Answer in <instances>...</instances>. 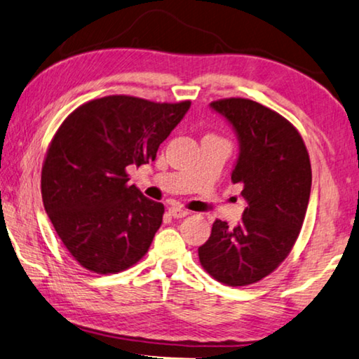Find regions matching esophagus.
Masks as SVG:
<instances>
[{
  "instance_id": "34e87169",
  "label": "esophagus",
  "mask_w": 359,
  "mask_h": 359,
  "mask_svg": "<svg viewBox=\"0 0 359 359\" xmlns=\"http://www.w3.org/2000/svg\"><path fill=\"white\" fill-rule=\"evenodd\" d=\"M168 211H170V215H172L173 218H176V219L184 218L186 215H189V211L184 210V208H181V207H170Z\"/></svg>"
}]
</instances>
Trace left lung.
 I'll use <instances>...</instances> for the list:
<instances>
[{
	"instance_id": "left-lung-1",
	"label": "left lung",
	"mask_w": 359,
	"mask_h": 359,
	"mask_svg": "<svg viewBox=\"0 0 359 359\" xmlns=\"http://www.w3.org/2000/svg\"><path fill=\"white\" fill-rule=\"evenodd\" d=\"M238 141L232 183L246 208L233 229L216 219L198 248L203 269L221 283L245 286L267 277L290 255L307 213L312 167L302 137L283 116L246 98L210 103Z\"/></svg>"
}]
</instances>
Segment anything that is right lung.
<instances>
[{
    "label": "right lung",
    "instance_id": "add662e5",
    "mask_svg": "<svg viewBox=\"0 0 359 359\" xmlns=\"http://www.w3.org/2000/svg\"><path fill=\"white\" fill-rule=\"evenodd\" d=\"M191 102L111 95L82 104L47 151L41 194L58 237L82 267L116 273L138 262L162 224L163 205L127 184V167L156 158Z\"/></svg>",
    "mask_w": 359,
    "mask_h": 359
}]
</instances>
